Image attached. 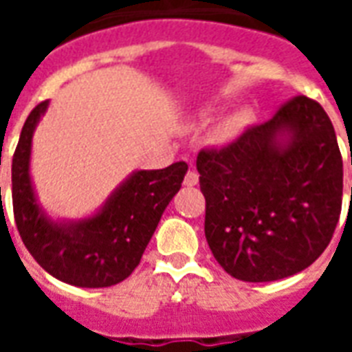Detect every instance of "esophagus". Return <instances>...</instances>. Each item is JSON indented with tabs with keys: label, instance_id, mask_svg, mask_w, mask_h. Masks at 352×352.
Returning a JSON list of instances; mask_svg holds the SVG:
<instances>
[{
	"label": "esophagus",
	"instance_id": "34e87169",
	"mask_svg": "<svg viewBox=\"0 0 352 352\" xmlns=\"http://www.w3.org/2000/svg\"><path fill=\"white\" fill-rule=\"evenodd\" d=\"M199 181L198 171H188L186 175H184V186H196Z\"/></svg>",
	"mask_w": 352,
	"mask_h": 352
}]
</instances>
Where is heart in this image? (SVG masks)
I'll use <instances>...</instances> for the list:
<instances>
[{"mask_svg":"<svg viewBox=\"0 0 352 352\" xmlns=\"http://www.w3.org/2000/svg\"><path fill=\"white\" fill-rule=\"evenodd\" d=\"M249 122V115L247 113H237V115L228 116L224 122L219 126V138L222 141H228V139H234L237 133H241L245 126Z\"/></svg>","mask_w":352,"mask_h":352,"instance_id":"b5f03b06","label":"heart"}]
</instances>
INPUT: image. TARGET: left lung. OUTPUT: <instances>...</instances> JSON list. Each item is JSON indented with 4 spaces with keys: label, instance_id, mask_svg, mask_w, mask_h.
Masks as SVG:
<instances>
[{
    "label": "left lung",
    "instance_id": "1",
    "mask_svg": "<svg viewBox=\"0 0 352 352\" xmlns=\"http://www.w3.org/2000/svg\"><path fill=\"white\" fill-rule=\"evenodd\" d=\"M196 168L207 243L232 277L285 279L313 264L330 243L341 214L343 160L318 101H285L267 122L247 128L228 145L201 148Z\"/></svg>",
    "mask_w": 352,
    "mask_h": 352
}]
</instances>
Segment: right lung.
I'll use <instances>...</instances> for the list:
<instances>
[{
  "mask_svg": "<svg viewBox=\"0 0 352 352\" xmlns=\"http://www.w3.org/2000/svg\"><path fill=\"white\" fill-rule=\"evenodd\" d=\"M49 101H41L28 115L12 156L16 228L30 254L52 277L75 287H113L138 267L164 209L181 188L188 166L175 162L164 169L133 173L100 213L87 221L72 224L49 221L35 201L30 181L32 135Z\"/></svg>",
  "mask_w": 352,
  "mask_h": 352,
  "instance_id": "add662e5",
  "label": "right lung"
}]
</instances>
